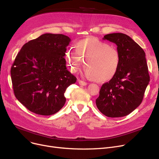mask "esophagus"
Returning a JSON list of instances; mask_svg holds the SVG:
<instances>
[{"label": "esophagus", "mask_w": 159, "mask_h": 159, "mask_svg": "<svg viewBox=\"0 0 159 159\" xmlns=\"http://www.w3.org/2000/svg\"><path fill=\"white\" fill-rule=\"evenodd\" d=\"M78 82H79V84L81 86H86L88 84V83L83 81V80H78Z\"/></svg>", "instance_id": "34e87169"}]
</instances>
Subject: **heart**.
Instances as JSON below:
<instances>
[{
    "instance_id": "heart-1",
    "label": "heart",
    "mask_w": 159,
    "mask_h": 159,
    "mask_svg": "<svg viewBox=\"0 0 159 159\" xmlns=\"http://www.w3.org/2000/svg\"><path fill=\"white\" fill-rule=\"evenodd\" d=\"M65 58L72 72L77 71L85 60L86 76L100 82L113 79L119 70L120 62L117 49L95 37L79 41L75 49L67 50Z\"/></svg>"
}]
</instances>
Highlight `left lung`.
Segmentation results:
<instances>
[{"mask_svg":"<svg viewBox=\"0 0 159 159\" xmlns=\"http://www.w3.org/2000/svg\"><path fill=\"white\" fill-rule=\"evenodd\" d=\"M103 39L117 46L120 62L115 77L102 84L96 105L108 117H121L135 110L143 101L149 82L146 54L143 48L124 33H110Z\"/></svg>","mask_w":159,"mask_h":159,"instance_id":"left-lung-1","label":"left lung"}]
</instances>
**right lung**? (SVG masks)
<instances>
[{"label":"right lung","mask_w":159,"mask_h":159,"mask_svg":"<svg viewBox=\"0 0 159 159\" xmlns=\"http://www.w3.org/2000/svg\"><path fill=\"white\" fill-rule=\"evenodd\" d=\"M71 39L45 33L25 44L11 68L15 97L28 110L40 115L56 113L64 106L65 91L77 78L66 66Z\"/></svg>","instance_id":"right-lung-1"}]
</instances>
